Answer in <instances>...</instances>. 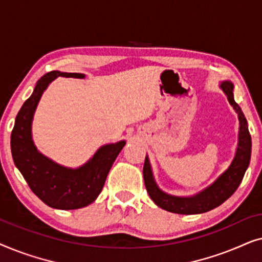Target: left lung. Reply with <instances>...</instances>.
Listing matches in <instances>:
<instances>
[{
	"label": "left lung",
	"mask_w": 262,
	"mask_h": 262,
	"mask_svg": "<svg viewBox=\"0 0 262 262\" xmlns=\"http://www.w3.org/2000/svg\"><path fill=\"white\" fill-rule=\"evenodd\" d=\"M220 87L234 107L235 112L237 113L239 128H238V144L236 149L234 160L230 166L223 174L216 179L213 184L200 191L192 196H177L170 195L168 193L161 191L159 186L156 185L154 179L151 166L148 156H145L144 167H143V177H144V184L148 191L150 198L152 202L160 206L161 209L169 211L173 213L179 214H196L204 213L207 211L220 206L225 200L230 198L234 194L236 189L241 184L247 168L249 166L250 154H252V138L248 131V124L243 114L241 107L235 102L234 99V84L230 81L222 82Z\"/></svg>",
	"instance_id": "1"
}]
</instances>
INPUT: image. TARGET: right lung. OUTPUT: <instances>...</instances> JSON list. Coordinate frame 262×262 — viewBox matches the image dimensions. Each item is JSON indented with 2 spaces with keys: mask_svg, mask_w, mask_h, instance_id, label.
Masks as SVG:
<instances>
[{
  "mask_svg": "<svg viewBox=\"0 0 262 262\" xmlns=\"http://www.w3.org/2000/svg\"><path fill=\"white\" fill-rule=\"evenodd\" d=\"M58 76L84 78V74L60 71L45 74L17 113L10 148L16 168L41 202L53 209L76 210L98 198L111 167L126 142L102 145L91 160L75 169L60 166L39 152L32 139V120L42 93Z\"/></svg>",
  "mask_w": 262,
  "mask_h": 262,
  "instance_id": "obj_1",
  "label": "right lung"
}]
</instances>
